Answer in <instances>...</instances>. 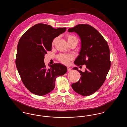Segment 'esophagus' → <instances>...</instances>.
Masks as SVG:
<instances>
[{
	"mask_svg": "<svg viewBox=\"0 0 127 127\" xmlns=\"http://www.w3.org/2000/svg\"><path fill=\"white\" fill-rule=\"evenodd\" d=\"M67 71H70L71 70V68L69 67H67Z\"/></svg>",
	"mask_w": 127,
	"mask_h": 127,
	"instance_id": "34e87169",
	"label": "esophagus"
}]
</instances>
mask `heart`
Masks as SVG:
<instances>
[{"label": "heart", "instance_id": "1", "mask_svg": "<svg viewBox=\"0 0 127 127\" xmlns=\"http://www.w3.org/2000/svg\"><path fill=\"white\" fill-rule=\"evenodd\" d=\"M66 37L69 45L74 43H76L77 44L79 42V39L77 36H76L73 34H67L66 36ZM58 39V37H56L53 39L52 41V46L54 45L55 43L57 41ZM57 59L61 62V63H63V64L68 65L69 64L70 61L73 60L74 56L72 55L61 54L57 56Z\"/></svg>", "mask_w": 127, "mask_h": 127}]
</instances>
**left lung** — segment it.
I'll return each mask as SVG.
<instances>
[{
    "label": "left lung",
    "mask_w": 127,
    "mask_h": 127,
    "mask_svg": "<svg viewBox=\"0 0 127 127\" xmlns=\"http://www.w3.org/2000/svg\"><path fill=\"white\" fill-rule=\"evenodd\" d=\"M68 31L76 32L81 39L79 55L74 63L78 66H86L85 72L77 67L73 68L79 71L81 77L71 86L79 94L89 96L96 92L106 79L111 65L109 45L99 32L89 25H77Z\"/></svg>",
    "instance_id": "8db88e82"
}]
</instances>
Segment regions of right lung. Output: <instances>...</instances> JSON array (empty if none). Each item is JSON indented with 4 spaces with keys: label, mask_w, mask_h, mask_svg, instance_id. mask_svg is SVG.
I'll return each instance as SVG.
<instances>
[{
    "label": "right lung",
    "mask_w": 127,
    "mask_h": 127,
    "mask_svg": "<svg viewBox=\"0 0 127 127\" xmlns=\"http://www.w3.org/2000/svg\"><path fill=\"white\" fill-rule=\"evenodd\" d=\"M66 28H52L38 23L30 28L20 38L17 47L16 65L23 83L31 93L39 96L48 94L54 89L56 79L67 71L60 63H44V56L51 50L55 37L66 31Z\"/></svg>",
    "instance_id": "1"
}]
</instances>
